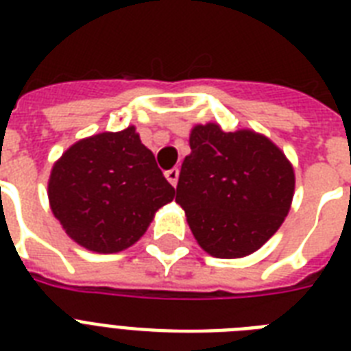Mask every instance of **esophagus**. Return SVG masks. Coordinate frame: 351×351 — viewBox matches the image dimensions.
<instances>
[{"mask_svg": "<svg viewBox=\"0 0 351 351\" xmlns=\"http://www.w3.org/2000/svg\"><path fill=\"white\" fill-rule=\"evenodd\" d=\"M178 173H180V171L176 169V167H173V169H169V171H165V178L169 180L171 186H176V182H178Z\"/></svg>", "mask_w": 351, "mask_h": 351, "instance_id": "1", "label": "esophagus"}]
</instances>
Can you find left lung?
Here are the masks:
<instances>
[{"instance_id":"obj_1","label":"left lung","mask_w":351,"mask_h":351,"mask_svg":"<svg viewBox=\"0 0 351 351\" xmlns=\"http://www.w3.org/2000/svg\"><path fill=\"white\" fill-rule=\"evenodd\" d=\"M182 164L176 204L195 239L219 258L256 251L284 222L295 189L293 167L280 149L253 131L197 125Z\"/></svg>"}]
</instances>
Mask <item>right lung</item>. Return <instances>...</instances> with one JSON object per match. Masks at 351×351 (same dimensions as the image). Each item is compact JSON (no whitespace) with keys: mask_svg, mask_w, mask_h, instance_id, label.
Masks as SVG:
<instances>
[{"mask_svg":"<svg viewBox=\"0 0 351 351\" xmlns=\"http://www.w3.org/2000/svg\"><path fill=\"white\" fill-rule=\"evenodd\" d=\"M175 198L134 127L74 143L52 167L49 200L80 245L117 253L136 242L162 206Z\"/></svg>","mask_w":351,"mask_h":351,"instance_id":"right-lung-1","label":"right lung"}]
</instances>
